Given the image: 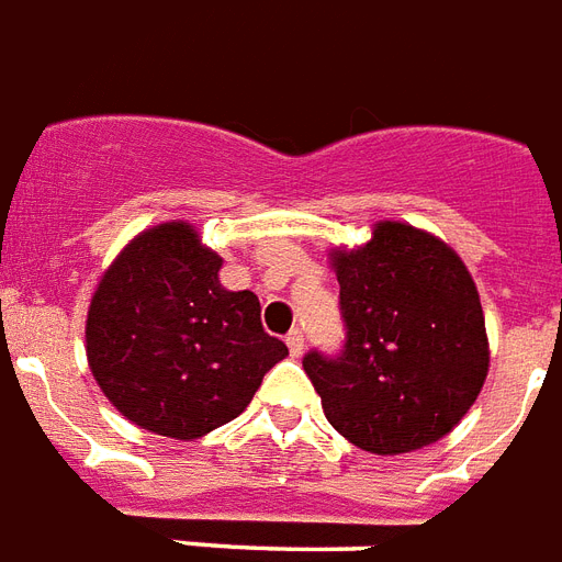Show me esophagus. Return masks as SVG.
Instances as JSON below:
<instances>
[{
	"label": "esophagus",
	"mask_w": 562,
	"mask_h": 562,
	"mask_svg": "<svg viewBox=\"0 0 562 562\" xmlns=\"http://www.w3.org/2000/svg\"><path fill=\"white\" fill-rule=\"evenodd\" d=\"M285 345H289L292 357H301L303 355V334H301V330H292V334L285 336Z\"/></svg>",
	"instance_id": "34e87169"
}]
</instances>
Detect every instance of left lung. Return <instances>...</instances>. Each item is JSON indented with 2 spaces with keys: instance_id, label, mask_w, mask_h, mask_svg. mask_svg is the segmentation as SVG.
Returning <instances> with one entry per match:
<instances>
[{
  "instance_id": "8db88e82",
  "label": "left lung",
  "mask_w": 562,
  "mask_h": 562,
  "mask_svg": "<svg viewBox=\"0 0 562 562\" xmlns=\"http://www.w3.org/2000/svg\"><path fill=\"white\" fill-rule=\"evenodd\" d=\"M345 348L303 369L327 423L355 447L398 456L450 435L488 375L480 292L459 252L398 220L363 247L330 249Z\"/></svg>"
}]
</instances>
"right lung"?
I'll use <instances>...</instances> for the list:
<instances>
[{
	"mask_svg": "<svg viewBox=\"0 0 562 562\" xmlns=\"http://www.w3.org/2000/svg\"><path fill=\"white\" fill-rule=\"evenodd\" d=\"M196 226L139 232L103 270L86 318L89 369L133 426L196 440L247 408L289 355L265 334L259 297L228 292Z\"/></svg>",
	"mask_w": 562,
	"mask_h": 562,
	"instance_id": "right-lung-1",
	"label": "right lung"
}]
</instances>
